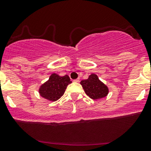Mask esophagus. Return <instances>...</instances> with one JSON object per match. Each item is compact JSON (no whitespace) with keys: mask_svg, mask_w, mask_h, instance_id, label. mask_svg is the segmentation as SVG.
Instances as JSON below:
<instances>
[{"mask_svg":"<svg viewBox=\"0 0 151 151\" xmlns=\"http://www.w3.org/2000/svg\"><path fill=\"white\" fill-rule=\"evenodd\" d=\"M79 82H80V80H79V79H77V80H74V83H79Z\"/></svg>","mask_w":151,"mask_h":151,"instance_id":"obj_1","label":"esophagus"}]
</instances>
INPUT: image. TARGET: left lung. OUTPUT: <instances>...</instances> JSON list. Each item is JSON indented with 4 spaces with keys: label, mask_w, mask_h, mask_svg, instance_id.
<instances>
[{
    "label": "left lung",
    "mask_w": 151,
    "mask_h": 151,
    "mask_svg": "<svg viewBox=\"0 0 151 151\" xmlns=\"http://www.w3.org/2000/svg\"><path fill=\"white\" fill-rule=\"evenodd\" d=\"M80 84L85 93L93 100L106 97L109 93V88L99 79L96 74H91L87 80H82Z\"/></svg>",
    "instance_id": "left-lung-1"
}]
</instances>
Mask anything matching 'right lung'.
Returning a JSON list of instances; mask_svg holds the SVG:
<instances>
[{"label":"right lung","mask_w":151,"mask_h":151,"mask_svg":"<svg viewBox=\"0 0 151 151\" xmlns=\"http://www.w3.org/2000/svg\"><path fill=\"white\" fill-rule=\"evenodd\" d=\"M71 83L68 75L60 76L53 73L47 81L39 88V95L50 101L58 100L64 94L68 85Z\"/></svg>","instance_id":"add662e5"}]
</instances>
